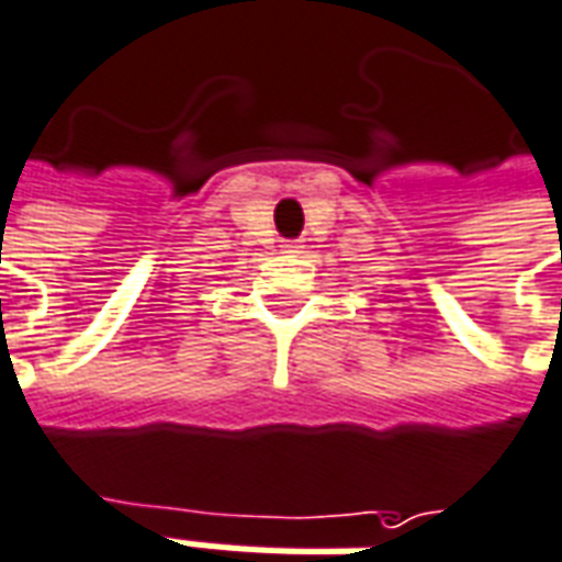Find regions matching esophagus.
Returning <instances> with one entry per match:
<instances>
[{
	"label": "esophagus",
	"instance_id": "1",
	"mask_svg": "<svg viewBox=\"0 0 562 562\" xmlns=\"http://www.w3.org/2000/svg\"><path fill=\"white\" fill-rule=\"evenodd\" d=\"M299 248H302V241H284V245H281V251L284 254H299Z\"/></svg>",
	"mask_w": 562,
	"mask_h": 562
}]
</instances>
